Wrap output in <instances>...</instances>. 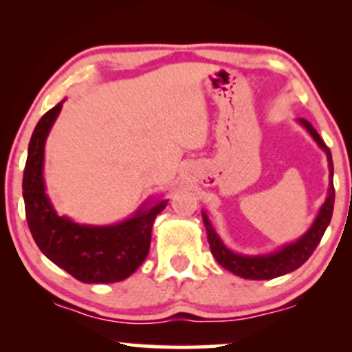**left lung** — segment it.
<instances>
[{
    "mask_svg": "<svg viewBox=\"0 0 352 352\" xmlns=\"http://www.w3.org/2000/svg\"><path fill=\"white\" fill-rule=\"evenodd\" d=\"M302 127L309 132L311 137L316 140V144L322 151L326 152L328 157V167H329V190L326 201L322 204L321 210H319L316 220L311 225L308 232L302 235L300 240H296L294 243L285 245L278 252L270 253V254H258V256H250V254H240L228 250L223 245V241L220 240V236L217 235L215 228L210 223L207 213H201L204 217L205 228H207V236L210 250L212 254L215 256V260L223 266L225 270L232 272L233 274L240 278H246V280H272V278L283 276L286 273H292L294 270H298L305 263L306 260L313 254L316 246L321 241L322 235H324L326 228H328L331 217H333V208H334V185H333V159H331V151L328 145L322 142V139L319 137L316 129L311 125L306 119H298Z\"/></svg>",
    "mask_w": 352,
    "mask_h": 352,
    "instance_id": "1",
    "label": "left lung"
}]
</instances>
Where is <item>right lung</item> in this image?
<instances>
[{
  "instance_id": "add662e5",
  "label": "right lung",
  "mask_w": 352,
  "mask_h": 352,
  "mask_svg": "<svg viewBox=\"0 0 352 352\" xmlns=\"http://www.w3.org/2000/svg\"><path fill=\"white\" fill-rule=\"evenodd\" d=\"M47 111L31 135L23 175V197L28 227L36 245L59 268L82 283L122 281L144 263L151 248L152 225L168 200L142 205L135 215L117 225L92 227L59 217L44 187V144L63 109Z\"/></svg>"
}]
</instances>
